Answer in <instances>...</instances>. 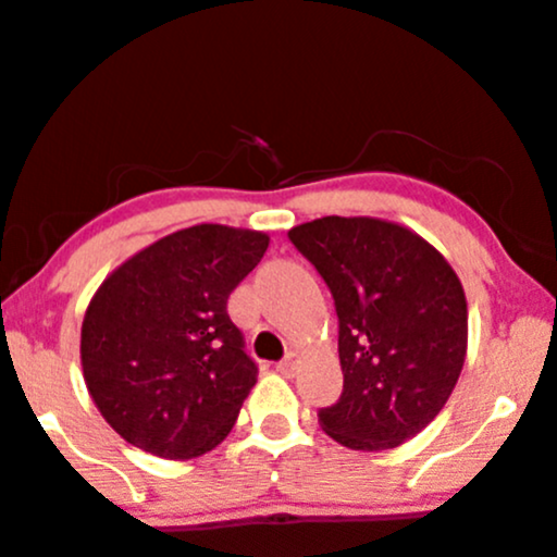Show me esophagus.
<instances>
[{
    "mask_svg": "<svg viewBox=\"0 0 557 557\" xmlns=\"http://www.w3.org/2000/svg\"><path fill=\"white\" fill-rule=\"evenodd\" d=\"M298 369V356L296 354H287L283 361L277 363V372L285 374V376H293V372Z\"/></svg>",
    "mask_w": 557,
    "mask_h": 557,
    "instance_id": "34e87169",
    "label": "esophagus"
}]
</instances>
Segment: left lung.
I'll return each instance as SVG.
<instances>
[{
    "mask_svg": "<svg viewBox=\"0 0 557 557\" xmlns=\"http://www.w3.org/2000/svg\"><path fill=\"white\" fill-rule=\"evenodd\" d=\"M335 298L343 395L319 424L350 450H389L443 411L466 361L469 309L443 253L376 216H322L287 233Z\"/></svg>",
    "mask_w": 557,
    "mask_h": 557,
    "instance_id": "left-lung-1",
    "label": "left lung"
}]
</instances>
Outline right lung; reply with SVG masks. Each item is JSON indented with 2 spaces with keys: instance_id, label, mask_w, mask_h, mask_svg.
<instances>
[{
  "instance_id": "1",
  "label": "right lung",
  "mask_w": 557,
  "mask_h": 557,
  "mask_svg": "<svg viewBox=\"0 0 557 557\" xmlns=\"http://www.w3.org/2000/svg\"><path fill=\"white\" fill-rule=\"evenodd\" d=\"M267 246L259 230L194 225L99 285L81 327L83 380L120 437L170 461L227 437L259 374L227 298Z\"/></svg>"
}]
</instances>
